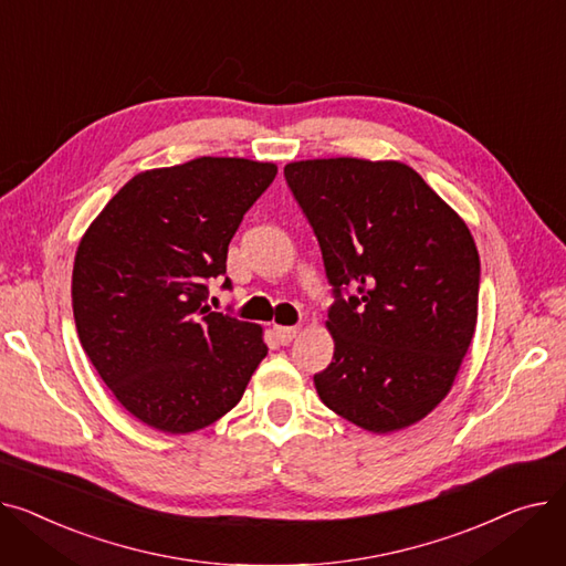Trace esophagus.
Returning a JSON list of instances; mask_svg holds the SVG:
<instances>
[{"mask_svg": "<svg viewBox=\"0 0 566 566\" xmlns=\"http://www.w3.org/2000/svg\"><path fill=\"white\" fill-rule=\"evenodd\" d=\"M274 334L281 345H290L298 336V326H274Z\"/></svg>", "mask_w": 566, "mask_h": 566, "instance_id": "esophagus-1", "label": "esophagus"}]
</instances>
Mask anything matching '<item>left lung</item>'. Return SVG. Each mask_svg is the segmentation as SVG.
Masks as SVG:
<instances>
[{"label": "left lung", "mask_w": 566, "mask_h": 566, "mask_svg": "<svg viewBox=\"0 0 566 566\" xmlns=\"http://www.w3.org/2000/svg\"><path fill=\"white\" fill-rule=\"evenodd\" d=\"M283 174L336 298L334 360L313 377L319 400L377 434L418 422L448 395L475 334L471 230L400 161L308 159Z\"/></svg>", "instance_id": "left-lung-1"}]
</instances>
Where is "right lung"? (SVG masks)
I'll list each match as a JSON object with an SVG mask.
<instances>
[{"label":"right lung","mask_w":566,"mask_h":566,"mask_svg":"<svg viewBox=\"0 0 566 566\" xmlns=\"http://www.w3.org/2000/svg\"><path fill=\"white\" fill-rule=\"evenodd\" d=\"M276 178L274 164L198 157L132 178L91 223L73 313L93 368L142 422L189 434L235 407L268 356L258 324L212 313L210 281ZM223 290H232L230 279Z\"/></svg>","instance_id":"obj_1"}]
</instances>
